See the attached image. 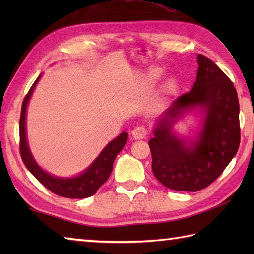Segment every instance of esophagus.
Returning a JSON list of instances; mask_svg holds the SVG:
<instances>
[{"mask_svg":"<svg viewBox=\"0 0 254 254\" xmlns=\"http://www.w3.org/2000/svg\"><path fill=\"white\" fill-rule=\"evenodd\" d=\"M147 135V130L144 127H137L132 131V137L134 139H143Z\"/></svg>","mask_w":254,"mask_h":254,"instance_id":"esophagus-1","label":"esophagus"}]
</instances>
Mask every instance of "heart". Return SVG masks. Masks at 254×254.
<instances>
[{
  "label": "heart",
  "mask_w": 254,
  "mask_h": 254,
  "mask_svg": "<svg viewBox=\"0 0 254 254\" xmlns=\"http://www.w3.org/2000/svg\"><path fill=\"white\" fill-rule=\"evenodd\" d=\"M163 74H164V69L163 68L157 67V66H154L152 68H149V71H148V73L146 75V77H145V84H146V85L154 84L156 80H157ZM176 86H177L176 79L171 78V79L168 80V82H167V84L165 86V89L170 93V91L175 90Z\"/></svg>",
  "instance_id": "1"
}]
</instances>
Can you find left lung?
<instances>
[{
	"label": "left lung",
	"instance_id": "left-lung-1",
	"mask_svg": "<svg viewBox=\"0 0 254 254\" xmlns=\"http://www.w3.org/2000/svg\"><path fill=\"white\" fill-rule=\"evenodd\" d=\"M193 88L178 97L158 118L149 139L152 169L171 190L196 192L222 175L240 144L239 101L233 82L210 59L197 56ZM202 113L197 138L189 143L172 131L188 112Z\"/></svg>",
	"mask_w": 254,
	"mask_h": 254
}]
</instances>
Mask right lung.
<instances>
[{"mask_svg": "<svg viewBox=\"0 0 254 254\" xmlns=\"http://www.w3.org/2000/svg\"><path fill=\"white\" fill-rule=\"evenodd\" d=\"M40 77L41 75H39L35 80L34 85L31 86L28 94L25 97L23 105H21L19 120V147L21 159H23L27 169L34 175L36 179L42 186H45L48 190H50L57 195L68 198H85L94 195L97 190L109 178L113 168V161H115L117 155L121 152L127 141V133L122 132L120 135L112 139L110 143H108L107 146L98 155V157L93 161V164L76 177L60 178L45 171L36 163L34 156L30 152L26 133L27 107H28L30 97L34 93Z\"/></svg>", "mask_w": 254, "mask_h": 254, "instance_id": "add662e5", "label": "right lung"}]
</instances>
